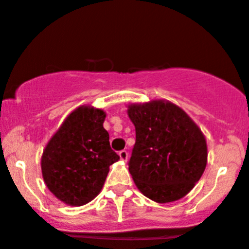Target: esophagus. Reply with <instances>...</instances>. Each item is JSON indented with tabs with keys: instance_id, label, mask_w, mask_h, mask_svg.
<instances>
[{
	"instance_id": "34e87169",
	"label": "esophagus",
	"mask_w": 249,
	"mask_h": 249,
	"mask_svg": "<svg viewBox=\"0 0 249 249\" xmlns=\"http://www.w3.org/2000/svg\"><path fill=\"white\" fill-rule=\"evenodd\" d=\"M119 158H120V160L126 161L127 158H129V153H127L126 151H120L119 152Z\"/></svg>"
}]
</instances>
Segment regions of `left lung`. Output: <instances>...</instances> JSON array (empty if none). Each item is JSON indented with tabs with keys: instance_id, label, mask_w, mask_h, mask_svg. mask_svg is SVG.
<instances>
[{
	"instance_id": "8db88e82",
	"label": "left lung",
	"mask_w": 249,
	"mask_h": 249,
	"mask_svg": "<svg viewBox=\"0 0 249 249\" xmlns=\"http://www.w3.org/2000/svg\"><path fill=\"white\" fill-rule=\"evenodd\" d=\"M136 130L129 171L143 196L157 203L182 198L207 166L203 132L187 113L166 100L127 105Z\"/></svg>"
}]
</instances>
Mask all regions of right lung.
I'll return each instance as SVG.
<instances>
[{
    "label": "right lung",
    "mask_w": 249,
    "mask_h": 249,
    "mask_svg": "<svg viewBox=\"0 0 249 249\" xmlns=\"http://www.w3.org/2000/svg\"><path fill=\"white\" fill-rule=\"evenodd\" d=\"M106 112L84 105L64 119L43 149L41 171L47 189L59 201L80 207L105 185L109 166L119 160L103 127Z\"/></svg>",
    "instance_id": "obj_1"
}]
</instances>
